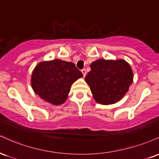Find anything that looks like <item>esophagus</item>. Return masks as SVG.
I'll list each match as a JSON object with an SVG mask.
<instances>
[{
	"mask_svg": "<svg viewBox=\"0 0 159 159\" xmlns=\"http://www.w3.org/2000/svg\"><path fill=\"white\" fill-rule=\"evenodd\" d=\"M81 72H82V74H83V76H84V77H85V76H86V74H87V72H86V70H85V69H83V70H81Z\"/></svg>",
	"mask_w": 159,
	"mask_h": 159,
	"instance_id": "1",
	"label": "esophagus"
}]
</instances>
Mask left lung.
Segmentation results:
<instances>
[{"mask_svg":"<svg viewBox=\"0 0 159 159\" xmlns=\"http://www.w3.org/2000/svg\"><path fill=\"white\" fill-rule=\"evenodd\" d=\"M90 68L85 81L98 104L117 103L126 95L133 81L130 65L124 59H98L92 63Z\"/></svg>","mask_w":159,"mask_h":159,"instance_id":"8db88e82","label":"left lung"}]
</instances>
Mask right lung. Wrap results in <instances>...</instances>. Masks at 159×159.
<instances>
[{"mask_svg": "<svg viewBox=\"0 0 159 159\" xmlns=\"http://www.w3.org/2000/svg\"><path fill=\"white\" fill-rule=\"evenodd\" d=\"M82 77L73 63L60 59L43 61L32 71L31 86L41 99L58 106L66 101L72 84Z\"/></svg>", "mask_w": 159, "mask_h": 159, "instance_id": "obj_1", "label": "right lung"}]
</instances>
